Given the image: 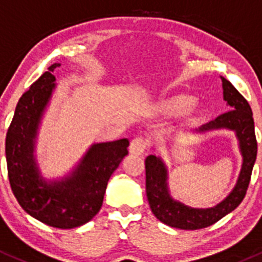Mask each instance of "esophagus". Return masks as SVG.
<instances>
[{
	"label": "esophagus",
	"instance_id": "esophagus-1",
	"mask_svg": "<svg viewBox=\"0 0 262 262\" xmlns=\"http://www.w3.org/2000/svg\"><path fill=\"white\" fill-rule=\"evenodd\" d=\"M146 147H147V142H146V140H143L142 137H136L135 140H132L128 150H130L131 155H135V156H141V155L145 152Z\"/></svg>",
	"mask_w": 262,
	"mask_h": 262
}]
</instances>
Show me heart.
<instances>
[{
    "mask_svg": "<svg viewBox=\"0 0 262 262\" xmlns=\"http://www.w3.org/2000/svg\"><path fill=\"white\" fill-rule=\"evenodd\" d=\"M154 111L164 116L181 114L182 126H193L202 119L205 108L200 101L193 100L190 95L173 94L160 98L154 105Z\"/></svg>",
    "mask_w": 262,
    "mask_h": 262,
    "instance_id": "b5f03b06",
    "label": "heart"
}]
</instances>
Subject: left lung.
Masks as SVG:
<instances>
[{
  "label": "left lung",
  "instance_id": "obj_1",
  "mask_svg": "<svg viewBox=\"0 0 262 262\" xmlns=\"http://www.w3.org/2000/svg\"><path fill=\"white\" fill-rule=\"evenodd\" d=\"M224 100L229 105L230 111L225 112L216 117L209 123H205L199 127L198 134L205 132L226 130L235 132L238 140V147L243 155V165L237 181L231 192L216 206L209 209H195L182 202L176 201L170 195L168 190V171L167 166L161 157L150 155L146 157V193L151 211L160 221L171 227L181 230H199L211 226L212 224L221 220L224 216L233 211L241 204L250 179L252 168L257 155V142L255 136V125L252 119V111L249 102L230 81L221 77Z\"/></svg>",
  "mask_w": 262,
  "mask_h": 262
}]
</instances>
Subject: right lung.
Listing matches in <instances>:
<instances>
[{
  "label": "right lung",
  "instance_id": "obj_1",
  "mask_svg": "<svg viewBox=\"0 0 262 262\" xmlns=\"http://www.w3.org/2000/svg\"><path fill=\"white\" fill-rule=\"evenodd\" d=\"M60 63L32 83L16 106L6 135L8 180L18 204L36 220L57 229H74L96 216L107 182L126 155L127 139L94 143L67 175L42 176L36 159V139L46 107L56 89L53 75Z\"/></svg>",
  "mask_w": 262,
  "mask_h": 262
}]
</instances>
